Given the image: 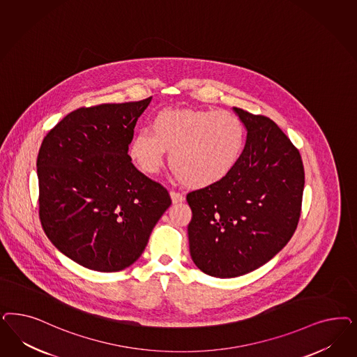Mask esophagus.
<instances>
[{
	"mask_svg": "<svg viewBox=\"0 0 357 357\" xmlns=\"http://www.w3.org/2000/svg\"><path fill=\"white\" fill-rule=\"evenodd\" d=\"M171 198H172V202L173 204H178V202H183L185 199V197L181 195V193H178V192H174V190H172L171 193Z\"/></svg>",
	"mask_w": 357,
	"mask_h": 357,
	"instance_id": "obj_1",
	"label": "esophagus"
}]
</instances>
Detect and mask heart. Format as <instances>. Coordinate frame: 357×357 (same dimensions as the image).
<instances>
[{
	"mask_svg": "<svg viewBox=\"0 0 357 357\" xmlns=\"http://www.w3.org/2000/svg\"><path fill=\"white\" fill-rule=\"evenodd\" d=\"M242 119L229 110L164 109L130 140L128 156L144 174H156L168 162L176 177L190 188L218 184L236 168L245 147Z\"/></svg>",
	"mask_w": 357,
	"mask_h": 357,
	"instance_id": "obj_1",
	"label": "heart"
}]
</instances>
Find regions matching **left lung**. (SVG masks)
<instances>
[{"instance_id": "left-lung-1", "label": "left lung", "mask_w": 357, "mask_h": 357, "mask_svg": "<svg viewBox=\"0 0 357 357\" xmlns=\"http://www.w3.org/2000/svg\"><path fill=\"white\" fill-rule=\"evenodd\" d=\"M247 128L242 158L218 184L188 193L195 264L208 276H243L276 256L298 225L305 185L299 151L264 115L234 107Z\"/></svg>"}]
</instances>
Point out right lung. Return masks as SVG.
Wrapping results in <instances>:
<instances>
[{
    "label": "right lung",
    "mask_w": 357,
    "mask_h": 357,
    "mask_svg": "<svg viewBox=\"0 0 357 357\" xmlns=\"http://www.w3.org/2000/svg\"><path fill=\"white\" fill-rule=\"evenodd\" d=\"M137 102L80 107L47 134L36 160L39 218L48 239L88 269L118 272L135 263L172 201L128 156Z\"/></svg>",
    "instance_id": "1"
}]
</instances>
